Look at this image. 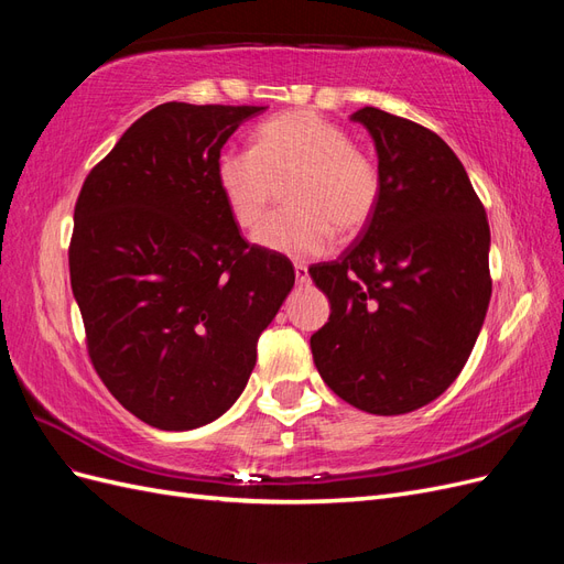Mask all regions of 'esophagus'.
I'll use <instances>...</instances> for the list:
<instances>
[{
  "mask_svg": "<svg viewBox=\"0 0 564 564\" xmlns=\"http://www.w3.org/2000/svg\"><path fill=\"white\" fill-rule=\"evenodd\" d=\"M294 272H296V282H299V284H305V282L311 280V275H308V265L294 263Z\"/></svg>",
  "mask_w": 564,
  "mask_h": 564,
  "instance_id": "esophagus-1",
  "label": "esophagus"
}]
</instances>
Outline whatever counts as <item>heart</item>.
<instances>
[{
  "label": "heart",
  "mask_w": 564,
  "mask_h": 564,
  "mask_svg": "<svg viewBox=\"0 0 564 564\" xmlns=\"http://www.w3.org/2000/svg\"><path fill=\"white\" fill-rule=\"evenodd\" d=\"M216 181L237 226L253 228L286 185L292 207L272 212L253 242L284 256H319L334 228L355 235L381 195L379 166L346 129L315 110H292L256 129L253 148L228 145L216 158Z\"/></svg>",
  "instance_id": "obj_1"
}]
</instances>
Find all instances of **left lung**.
Here are the masks:
<instances>
[{"label": "left lung", "mask_w": 564, "mask_h": 564, "mask_svg": "<svg viewBox=\"0 0 564 564\" xmlns=\"http://www.w3.org/2000/svg\"><path fill=\"white\" fill-rule=\"evenodd\" d=\"M381 195L338 261L308 272L329 299L313 360L340 400L395 416L433 402L464 369L491 296L489 224L464 164L412 119L362 108Z\"/></svg>", "instance_id": "left-lung-1"}]
</instances>
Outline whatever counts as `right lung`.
Returning a JSON list of instances; mask_svg holds the SVG:
<instances>
[{
  "label": "right lung",
  "instance_id": "obj_1",
  "mask_svg": "<svg viewBox=\"0 0 564 564\" xmlns=\"http://www.w3.org/2000/svg\"><path fill=\"white\" fill-rule=\"evenodd\" d=\"M263 106L162 104L84 181L67 261L94 369L160 431L226 414L294 265L242 240L216 181L220 148Z\"/></svg>",
  "mask_w": 564,
  "mask_h": 564
}]
</instances>
